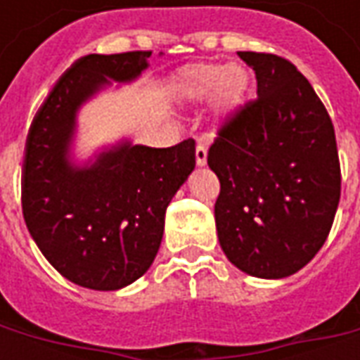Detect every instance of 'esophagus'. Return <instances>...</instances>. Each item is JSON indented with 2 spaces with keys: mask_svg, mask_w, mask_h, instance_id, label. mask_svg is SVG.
Instances as JSON below:
<instances>
[{
  "mask_svg": "<svg viewBox=\"0 0 360 360\" xmlns=\"http://www.w3.org/2000/svg\"><path fill=\"white\" fill-rule=\"evenodd\" d=\"M195 156H196V165H206V158H208V148H206V144H202V142H198V144H196Z\"/></svg>",
  "mask_w": 360,
  "mask_h": 360,
  "instance_id": "1",
  "label": "esophagus"
}]
</instances>
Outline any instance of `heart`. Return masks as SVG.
Here are the masks:
<instances>
[{"label": "heart", "mask_w": 360, "mask_h": 360, "mask_svg": "<svg viewBox=\"0 0 360 360\" xmlns=\"http://www.w3.org/2000/svg\"><path fill=\"white\" fill-rule=\"evenodd\" d=\"M181 90L188 100L202 102L216 94V108L221 117H233L250 96L252 79L241 65L196 63L185 67L179 77Z\"/></svg>", "instance_id": "obj_1"}]
</instances>
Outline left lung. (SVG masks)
Instances as JSON below:
<instances>
[{"mask_svg":"<svg viewBox=\"0 0 360 360\" xmlns=\"http://www.w3.org/2000/svg\"><path fill=\"white\" fill-rule=\"evenodd\" d=\"M257 100L229 117L208 150L219 179L214 206L221 249L249 276L287 278L316 257L332 229L341 169L332 119L297 67L239 51Z\"/></svg>","mask_w":360,"mask_h":360,"instance_id":"1","label":"left lung"}]
</instances>
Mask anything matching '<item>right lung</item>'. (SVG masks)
Here are the masks:
<instances>
[{"mask_svg":"<svg viewBox=\"0 0 360 360\" xmlns=\"http://www.w3.org/2000/svg\"><path fill=\"white\" fill-rule=\"evenodd\" d=\"M152 51L77 59L28 129L20 177L22 216L46 260L77 285L115 291L148 270L165 210L195 169V141L169 148L121 142L84 167L71 164L77 111L103 86L131 82Z\"/></svg>","mask_w":360,"mask_h":360,"instance_id":"obj_1","label":"right lung"}]
</instances>
